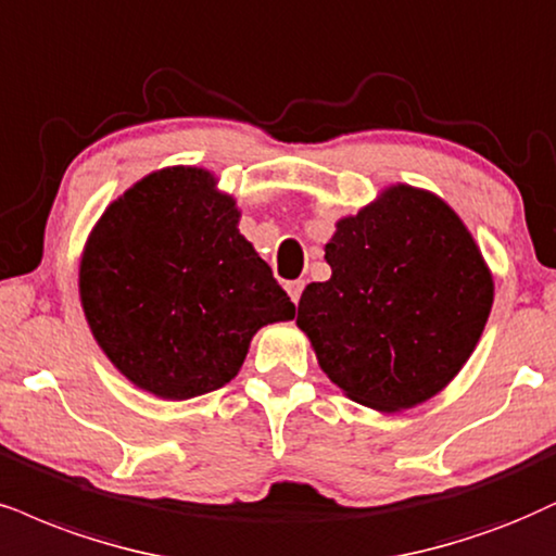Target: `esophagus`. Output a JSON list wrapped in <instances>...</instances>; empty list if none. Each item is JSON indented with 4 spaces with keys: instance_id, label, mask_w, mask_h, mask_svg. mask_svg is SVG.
Instances as JSON below:
<instances>
[{
    "instance_id": "34e87169",
    "label": "esophagus",
    "mask_w": 556,
    "mask_h": 556,
    "mask_svg": "<svg viewBox=\"0 0 556 556\" xmlns=\"http://www.w3.org/2000/svg\"><path fill=\"white\" fill-rule=\"evenodd\" d=\"M286 291H289L293 304H299L301 291H304V280H291V283H286Z\"/></svg>"
}]
</instances>
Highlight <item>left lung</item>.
Wrapping results in <instances>:
<instances>
[{"label": "left lung", "mask_w": 556, "mask_h": 556, "mask_svg": "<svg viewBox=\"0 0 556 556\" xmlns=\"http://www.w3.org/2000/svg\"><path fill=\"white\" fill-rule=\"evenodd\" d=\"M332 276L299 301V330L342 394L402 413L443 392L475 353L495 280L443 198L389 185L342 216L325 244Z\"/></svg>", "instance_id": "left-lung-1"}]
</instances>
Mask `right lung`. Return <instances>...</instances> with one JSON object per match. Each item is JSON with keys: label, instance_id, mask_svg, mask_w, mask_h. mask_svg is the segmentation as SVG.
<instances>
[{"label": "right lung", "instance_id": "right-lung-1", "mask_svg": "<svg viewBox=\"0 0 556 556\" xmlns=\"http://www.w3.org/2000/svg\"><path fill=\"white\" fill-rule=\"evenodd\" d=\"M235 195L203 167L154 169L89 231L79 301L100 351L160 400L216 392L242 368L260 327L296 306L239 235Z\"/></svg>", "mask_w": 556, "mask_h": 556}]
</instances>
